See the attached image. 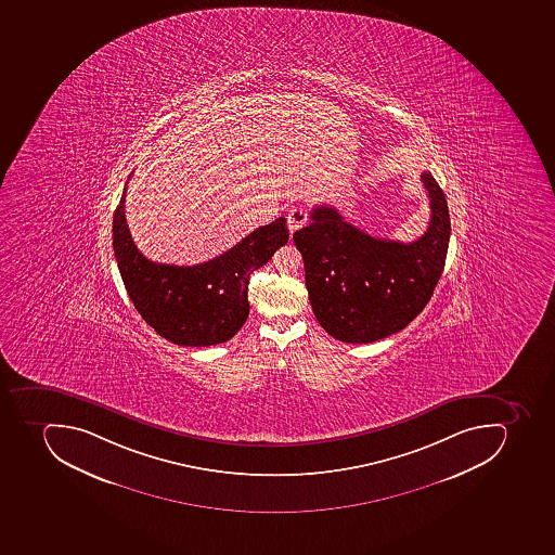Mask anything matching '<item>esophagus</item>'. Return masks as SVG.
I'll use <instances>...</instances> for the list:
<instances>
[{
	"mask_svg": "<svg viewBox=\"0 0 555 555\" xmlns=\"http://www.w3.org/2000/svg\"><path fill=\"white\" fill-rule=\"evenodd\" d=\"M308 222V212L305 209H293L287 216V228L291 233L305 227Z\"/></svg>",
	"mask_w": 555,
	"mask_h": 555,
	"instance_id": "1",
	"label": "esophagus"
}]
</instances>
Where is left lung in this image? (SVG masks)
<instances>
[{"instance_id":"obj_1","label":"left lung","mask_w":555,"mask_h":555,"mask_svg":"<svg viewBox=\"0 0 555 555\" xmlns=\"http://www.w3.org/2000/svg\"><path fill=\"white\" fill-rule=\"evenodd\" d=\"M430 222L414 242L374 238L334 207L311 210L293 240L305 261L308 297L319 324L343 343H373L408 327L430 301L448 256V202L430 172Z\"/></svg>"}]
</instances>
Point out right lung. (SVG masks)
I'll use <instances>...</instances> for the list:
<instances>
[{
	"label": "right lung",
	"instance_id": "1",
	"mask_svg": "<svg viewBox=\"0 0 555 555\" xmlns=\"http://www.w3.org/2000/svg\"><path fill=\"white\" fill-rule=\"evenodd\" d=\"M113 218V250L130 301L146 324L179 346H212L238 333L248 317V279L288 242L285 218L254 230L227 253L195 267L153 262L139 253L125 219Z\"/></svg>",
	"mask_w": 555,
	"mask_h": 555
}]
</instances>
